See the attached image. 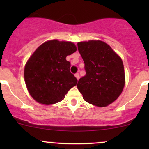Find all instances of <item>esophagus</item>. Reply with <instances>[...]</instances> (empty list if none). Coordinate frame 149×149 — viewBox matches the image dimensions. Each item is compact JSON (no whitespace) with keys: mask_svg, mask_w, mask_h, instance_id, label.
Here are the masks:
<instances>
[{"mask_svg":"<svg viewBox=\"0 0 149 149\" xmlns=\"http://www.w3.org/2000/svg\"><path fill=\"white\" fill-rule=\"evenodd\" d=\"M74 75H75V77H76V78L79 80V72H77Z\"/></svg>","mask_w":149,"mask_h":149,"instance_id":"1","label":"esophagus"}]
</instances>
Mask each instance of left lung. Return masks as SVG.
Returning <instances> with one entry per match:
<instances>
[{
	"label": "left lung",
	"mask_w": 149,
	"mask_h": 149,
	"mask_svg": "<svg viewBox=\"0 0 149 149\" xmlns=\"http://www.w3.org/2000/svg\"><path fill=\"white\" fill-rule=\"evenodd\" d=\"M86 74L77 83L83 99L97 107H107L121 94L125 85L121 59L109 45L100 40L77 43Z\"/></svg>",
	"instance_id": "obj_1"
}]
</instances>
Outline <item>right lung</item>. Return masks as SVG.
Listing matches in <instances>:
<instances>
[{
	"mask_svg": "<svg viewBox=\"0 0 149 149\" xmlns=\"http://www.w3.org/2000/svg\"><path fill=\"white\" fill-rule=\"evenodd\" d=\"M77 51L71 42L49 40L38 47L24 69L26 87L38 102L49 105L62 101L77 79L70 71L67 56Z\"/></svg>",
	"mask_w": 149,
	"mask_h": 149,
	"instance_id": "add662e5",
	"label": "right lung"
}]
</instances>
